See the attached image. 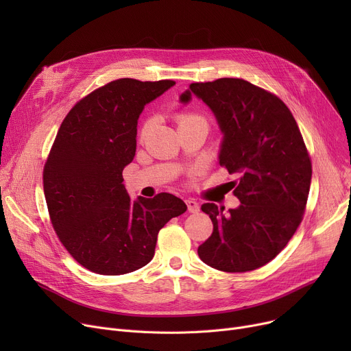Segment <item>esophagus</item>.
<instances>
[{"label":"esophagus","instance_id":"obj_1","mask_svg":"<svg viewBox=\"0 0 351 351\" xmlns=\"http://www.w3.org/2000/svg\"><path fill=\"white\" fill-rule=\"evenodd\" d=\"M186 205H188V210L191 213H197L200 210V205L195 199H186Z\"/></svg>","mask_w":351,"mask_h":351}]
</instances>
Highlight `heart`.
<instances>
[{
  "mask_svg": "<svg viewBox=\"0 0 351 351\" xmlns=\"http://www.w3.org/2000/svg\"><path fill=\"white\" fill-rule=\"evenodd\" d=\"M193 119H200V118L199 117H192V115H182V117H179V125L185 123V122H189V121H193ZM146 129H147V125H145L142 134L146 132Z\"/></svg>",
  "mask_w": 351,
  "mask_h": 351,
  "instance_id": "b5f03b06",
  "label": "heart"
}]
</instances>
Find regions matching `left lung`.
<instances>
[{
	"label": "left lung",
	"instance_id": "left-lung-1",
	"mask_svg": "<svg viewBox=\"0 0 351 351\" xmlns=\"http://www.w3.org/2000/svg\"><path fill=\"white\" fill-rule=\"evenodd\" d=\"M192 95L213 112L223 138L219 165L237 176L233 193L241 205L225 212L202 205L213 233L197 249L208 266L241 273L259 269L278 256L302 222L311 182V162L289 108L247 81L220 78L191 84Z\"/></svg>",
	"mask_w": 351,
	"mask_h": 351
}]
</instances>
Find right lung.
Segmentation results:
<instances>
[{
    "label": "right lung",
    "mask_w": 351,
    "mask_h": 351,
    "mask_svg": "<svg viewBox=\"0 0 351 351\" xmlns=\"http://www.w3.org/2000/svg\"><path fill=\"white\" fill-rule=\"evenodd\" d=\"M175 85L122 78L81 99L65 117L44 168L52 226L85 269L131 273L152 261L159 230L188 206L171 193L128 196L122 171L136 152L145 105Z\"/></svg>",
    "instance_id": "add662e5"
}]
</instances>
